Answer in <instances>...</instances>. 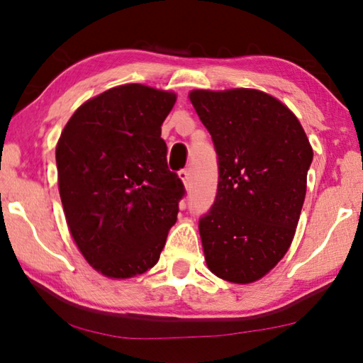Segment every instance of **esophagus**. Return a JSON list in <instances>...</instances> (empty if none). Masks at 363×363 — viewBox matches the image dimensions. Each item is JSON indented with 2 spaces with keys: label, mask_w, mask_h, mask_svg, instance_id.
I'll return each mask as SVG.
<instances>
[{
  "label": "esophagus",
  "mask_w": 363,
  "mask_h": 363,
  "mask_svg": "<svg viewBox=\"0 0 363 363\" xmlns=\"http://www.w3.org/2000/svg\"><path fill=\"white\" fill-rule=\"evenodd\" d=\"M177 176H179V179L184 182V186H189L190 184V171L189 169H181L179 173H177Z\"/></svg>",
  "instance_id": "34e87169"
}]
</instances>
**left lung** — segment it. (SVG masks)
Wrapping results in <instances>:
<instances>
[{
	"instance_id": "1",
	"label": "left lung",
	"mask_w": 363,
	"mask_h": 363,
	"mask_svg": "<svg viewBox=\"0 0 363 363\" xmlns=\"http://www.w3.org/2000/svg\"><path fill=\"white\" fill-rule=\"evenodd\" d=\"M189 99L219 164L216 200L199 223L206 266L253 284L291 247L314 152L296 115L262 91L194 89Z\"/></svg>"
}]
</instances>
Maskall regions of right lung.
Segmentation results:
<instances>
[{
    "mask_svg": "<svg viewBox=\"0 0 363 363\" xmlns=\"http://www.w3.org/2000/svg\"><path fill=\"white\" fill-rule=\"evenodd\" d=\"M173 91L131 83L82 104L56 145L59 194L79 253L108 279L155 266L184 186L167 163L162 125Z\"/></svg>",
    "mask_w": 363,
    "mask_h": 363,
    "instance_id": "add662e5",
    "label": "right lung"
}]
</instances>
